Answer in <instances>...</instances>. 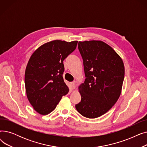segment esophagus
<instances>
[{
  "label": "esophagus",
  "instance_id": "obj_1",
  "mask_svg": "<svg viewBox=\"0 0 147 147\" xmlns=\"http://www.w3.org/2000/svg\"><path fill=\"white\" fill-rule=\"evenodd\" d=\"M70 88L71 90H73L76 88V85H75V83L74 82L70 83Z\"/></svg>",
  "mask_w": 147,
  "mask_h": 147
}]
</instances>
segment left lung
<instances>
[{
	"label": "left lung",
	"mask_w": 147,
	"mask_h": 147,
	"mask_svg": "<svg viewBox=\"0 0 147 147\" xmlns=\"http://www.w3.org/2000/svg\"><path fill=\"white\" fill-rule=\"evenodd\" d=\"M84 82L79 87L81 101L76 109L83 116L95 119L109 111L121 94L125 78L122 59L102 41L79 42Z\"/></svg>",
	"instance_id": "8db88e82"
}]
</instances>
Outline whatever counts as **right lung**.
<instances>
[{"mask_svg": "<svg viewBox=\"0 0 147 147\" xmlns=\"http://www.w3.org/2000/svg\"><path fill=\"white\" fill-rule=\"evenodd\" d=\"M78 41L59 40L46 43L31 56L25 71L27 96L33 109L42 115L55 110L62 96L68 94L63 61L76 48Z\"/></svg>", "mask_w": 147, "mask_h": 147, "instance_id": "right-lung-1", "label": "right lung"}]
</instances>
